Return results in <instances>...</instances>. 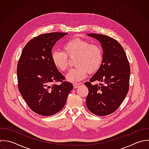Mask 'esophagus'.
<instances>
[{
    "mask_svg": "<svg viewBox=\"0 0 149 149\" xmlns=\"http://www.w3.org/2000/svg\"><path fill=\"white\" fill-rule=\"evenodd\" d=\"M83 85L82 83H75V84H73L74 88V89H76V88H77L78 87H79V86H81V85Z\"/></svg>",
    "mask_w": 149,
    "mask_h": 149,
    "instance_id": "esophagus-1",
    "label": "esophagus"
}]
</instances>
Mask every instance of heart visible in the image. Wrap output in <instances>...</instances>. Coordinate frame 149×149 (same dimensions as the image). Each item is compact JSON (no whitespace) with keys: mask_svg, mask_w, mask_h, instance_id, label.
<instances>
[{"mask_svg":"<svg viewBox=\"0 0 149 149\" xmlns=\"http://www.w3.org/2000/svg\"><path fill=\"white\" fill-rule=\"evenodd\" d=\"M63 50H54L52 59L54 65L61 71H65L69 67L70 58L75 57L76 67L67 75V79L77 82L84 79L88 72L92 74L100 68L103 60V52L97 45L91 44L88 40L74 38L67 41L63 45Z\"/></svg>","mask_w":149,"mask_h":149,"instance_id":"heart-1","label":"heart"}]
</instances>
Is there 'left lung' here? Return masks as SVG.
Returning a JSON list of instances; mask_svg holds the SVG:
<instances>
[{"label": "left lung", "mask_w": 149, "mask_h": 149, "mask_svg": "<svg viewBox=\"0 0 149 149\" xmlns=\"http://www.w3.org/2000/svg\"><path fill=\"white\" fill-rule=\"evenodd\" d=\"M87 35L101 43L103 60L89 82L85 83L89 90L86 106L96 116H107L117 110L128 92L130 63L124 48L116 39L102 34ZM96 80L104 82L105 85L91 84Z\"/></svg>", "instance_id": "left-lung-1"}]
</instances>
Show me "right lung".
Wrapping results in <instances>:
<instances>
[{"label": "right lung", "mask_w": 149, "mask_h": 149, "mask_svg": "<svg viewBox=\"0 0 149 149\" xmlns=\"http://www.w3.org/2000/svg\"><path fill=\"white\" fill-rule=\"evenodd\" d=\"M68 33L41 34L30 40L24 47L17 64L19 91L29 107L43 116L59 112L73 89L71 83L58 71L52 59L56 42ZM61 81L59 86L55 83Z\"/></svg>", "instance_id": "obj_1"}]
</instances>
